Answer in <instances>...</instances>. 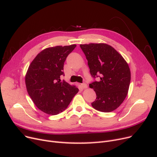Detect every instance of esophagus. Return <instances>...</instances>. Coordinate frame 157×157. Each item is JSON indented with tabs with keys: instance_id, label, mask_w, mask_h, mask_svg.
Returning a JSON list of instances; mask_svg holds the SVG:
<instances>
[{
	"instance_id": "esophagus-1",
	"label": "esophagus",
	"mask_w": 157,
	"mask_h": 157,
	"mask_svg": "<svg viewBox=\"0 0 157 157\" xmlns=\"http://www.w3.org/2000/svg\"><path fill=\"white\" fill-rule=\"evenodd\" d=\"M81 86H82V88H88V86H87V84H86V83H82V84H81Z\"/></svg>"
}]
</instances>
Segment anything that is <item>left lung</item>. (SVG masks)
Listing matches in <instances>:
<instances>
[{"instance_id": "obj_1", "label": "left lung", "mask_w": 157, "mask_h": 157, "mask_svg": "<svg viewBox=\"0 0 157 157\" xmlns=\"http://www.w3.org/2000/svg\"><path fill=\"white\" fill-rule=\"evenodd\" d=\"M86 56L90 75L99 81L89 84L96 94L92 106L104 113L115 110L124 101L129 89L131 74L126 61L110 45L99 43L80 44Z\"/></svg>"}]
</instances>
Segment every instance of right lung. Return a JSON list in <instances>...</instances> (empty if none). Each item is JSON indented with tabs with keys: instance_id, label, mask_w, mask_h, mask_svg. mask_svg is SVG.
Segmentation results:
<instances>
[{
	"instance_id": "right-lung-1",
	"label": "right lung",
	"mask_w": 157,
	"mask_h": 157,
	"mask_svg": "<svg viewBox=\"0 0 157 157\" xmlns=\"http://www.w3.org/2000/svg\"><path fill=\"white\" fill-rule=\"evenodd\" d=\"M76 44L57 46L41 51L33 60L25 76L27 92L40 111L51 115L67 109L78 89L61 77L63 65Z\"/></svg>"
}]
</instances>
